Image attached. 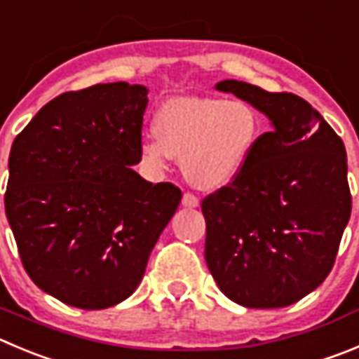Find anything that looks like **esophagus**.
I'll list each match as a JSON object with an SVG mask.
<instances>
[{"label":"esophagus","instance_id":"obj_1","mask_svg":"<svg viewBox=\"0 0 359 359\" xmlns=\"http://www.w3.org/2000/svg\"><path fill=\"white\" fill-rule=\"evenodd\" d=\"M182 205L187 207V209H196L200 205V200L196 198L195 195H191V193H186L182 196Z\"/></svg>","mask_w":359,"mask_h":359}]
</instances>
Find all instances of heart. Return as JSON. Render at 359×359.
Masks as SVG:
<instances>
[{"instance_id":"heart-1","label":"heart","mask_w":359,"mask_h":359,"mask_svg":"<svg viewBox=\"0 0 359 359\" xmlns=\"http://www.w3.org/2000/svg\"><path fill=\"white\" fill-rule=\"evenodd\" d=\"M154 133L140 142L145 166L163 172L175 157L191 186L214 191L243 172L259 143L262 122L246 100L175 97L157 109Z\"/></svg>"}]
</instances>
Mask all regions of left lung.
Here are the masks:
<instances>
[{
	"mask_svg": "<svg viewBox=\"0 0 359 359\" xmlns=\"http://www.w3.org/2000/svg\"><path fill=\"white\" fill-rule=\"evenodd\" d=\"M271 130L233 182L202 203L205 262L221 292L246 308H281L326 280L351 217L344 142L311 104L225 79Z\"/></svg>",
	"mask_w": 359,
	"mask_h": 359,
	"instance_id": "left-lung-1",
	"label": "left lung"
}]
</instances>
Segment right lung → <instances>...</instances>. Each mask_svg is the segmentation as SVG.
<instances>
[{
  "mask_svg": "<svg viewBox=\"0 0 359 359\" xmlns=\"http://www.w3.org/2000/svg\"><path fill=\"white\" fill-rule=\"evenodd\" d=\"M147 93L126 81L62 93L12 143L5 212L22 266L70 306L127 299L182 198L130 168L142 161Z\"/></svg>",
  "mask_w": 359,
  "mask_h": 359,
  "instance_id": "1",
  "label": "right lung"
}]
</instances>
